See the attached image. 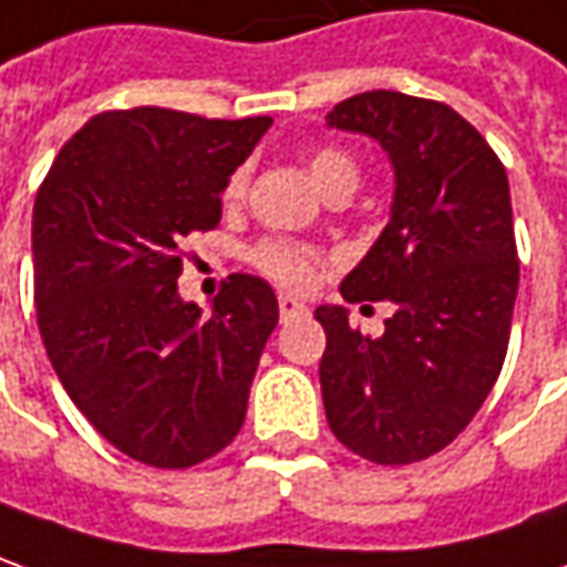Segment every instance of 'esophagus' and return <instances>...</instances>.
<instances>
[{"label": "esophagus", "mask_w": 567, "mask_h": 567, "mask_svg": "<svg viewBox=\"0 0 567 567\" xmlns=\"http://www.w3.org/2000/svg\"><path fill=\"white\" fill-rule=\"evenodd\" d=\"M303 313H307V307H303L300 300L288 298V295L279 298V316H282V322H288V319H295V316H303Z\"/></svg>", "instance_id": "obj_1"}]
</instances>
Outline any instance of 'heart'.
Returning <instances> with one entry per match:
<instances>
[{"label":"heart","mask_w":567,"mask_h":567,"mask_svg":"<svg viewBox=\"0 0 567 567\" xmlns=\"http://www.w3.org/2000/svg\"><path fill=\"white\" fill-rule=\"evenodd\" d=\"M310 173H313L316 186L326 195L338 186L357 188V179H360L357 164L338 148H319V152L310 154ZM245 188H248V171L238 167V171L229 173V179L223 186V198L238 202L245 195ZM248 260L272 282L285 285V288H307L313 282L316 267H319V251L310 245L291 241V238H260L248 251Z\"/></svg>","instance_id":"heart-1"}]
</instances>
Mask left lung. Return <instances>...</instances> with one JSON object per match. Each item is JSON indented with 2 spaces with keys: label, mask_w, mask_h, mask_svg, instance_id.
Segmentation results:
<instances>
[{
  "label": "left lung",
  "mask_w": 567,
  "mask_h": 567,
  "mask_svg": "<svg viewBox=\"0 0 567 567\" xmlns=\"http://www.w3.org/2000/svg\"><path fill=\"white\" fill-rule=\"evenodd\" d=\"M379 138L394 164L391 223L341 282L348 303L391 300L384 334L319 307L329 429L357 456L410 465L441 453L499 379L518 295L506 167L472 123L434 99L375 90L326 114Z\"/></svg>",
  "instance_id": "8db88e82"
}]
</instances>
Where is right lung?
<instances>
[{
  "mask_svg": "<svg viewBox=\"0 0 567 567\" xmlns=\"http://www.w3.org/2000/svg\"><path fill=\"white\" fill-rule=\"evenodd\" d=\"M269 117L171 107L95 114L52 161L33 204L42 344L92 429L130 460L188 468L245 422L279 303L233 272L210 316L183 303L186 235L217 229L219 192Z\"/></svg>",
  "mask_w": 567,
  "mask_h": 567,
  "instance_id": "1",
  "label": "right lung"
}]
</instances>
